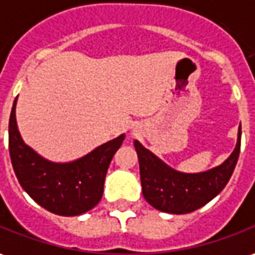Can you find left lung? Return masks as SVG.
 Wrapping results in <instances>:
<instances>
[{"mask_svg":"<svg viewBox=\"0 0 255 255\" xmlns=\"http://www.w3.org/2000/svg\"><path fill=\"white\" fill-rule=\"evenodd\" d=\"M242 126L238 144L231 157L214 169L201 173H182L158 159L151 151L134 141L140 164L143 196L154 208L169 214H189L210 203L229 182L240 154Z\"/></svg>","mask_w":255,"mask_h":255,"instance_id":"left-lung-1","label":"left lung"}]
</instances>
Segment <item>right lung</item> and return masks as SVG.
<instances>
[{
    "label": "right lung",
    "instance_id": "obj_1",
    "mask_svg": "<svg viewBox=\"0 0 255 255\" xmlns=\"http://www.w3.org/2000/svg\"><path fill=\"white\" fill-rule=\"evenodd\" d=\"M15 107L16 98L9 118V155L23 190L37 204L57 215L75 217L90 211L103 197L105 175L125 134L73 162L55 164L24 144L17 130Z\"/></svg>",
    "mask_w": 255,
    "mask_h": 255
}]
</instances>
